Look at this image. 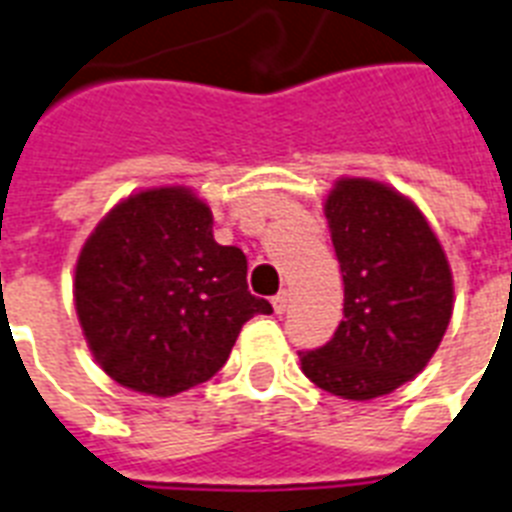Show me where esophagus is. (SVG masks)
I'll return each instance as SVG.
<instances>
[{"label":"esophagus","instance_id":"34e87169","mask_svg":"<svg viewBox=\"0 0 512 512\" xmlns=\"http://www.w3.org/2000/svg\"><path fill=\"white\" fill-rule=\"evenodd\" d=\"M273 310H276L278 315H284L286 310H289V292H278L276 297H273Z\"/></svg>","mask_w":512,"mask_h":512}]
</instances>
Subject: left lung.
Segmentation results:
<instances>
[{
  "label": "left lung",
  "instance_id": "obj_1",
  "mask_svg": "<svg viewBox=\"0 0 512 512\" xmlns=\"http://www.w3.org/2000/svg\"><path fill=\"white\" fill-rule=\"evenodd\" d=\"M323 213L344 281L331 342L299 352L305 376L344 400H373L429 365L452 318V270L413 199L371 178H339Z\"/></svg>",
  "mask_w": 512,
  "mask_h": 512
}]
</instances>
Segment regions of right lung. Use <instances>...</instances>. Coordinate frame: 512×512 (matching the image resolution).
Wrapping results in <instances>:
<instances>
[{
	"mask_svg": "<svg viewBox=\"0 0 512 512\" xmlns=\"http://www.w3.org/2000/svg\"><path fill=\"white\" fill-rule=\"evenodd\" d=\"M73 297L99 368L155 397L213 378L244 323L273 313L247 292L242 249L215 242L210 207L186 186L112 207L78 255Z\"/></svg>",
	"mask_w": 512,
	"mask_h": 512,
	"instance_id": "add662e5",
	"label": "right lung"
}]
</instances>
